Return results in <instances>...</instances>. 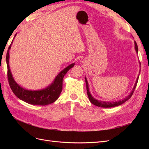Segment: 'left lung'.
Wrapping results in <instances>:
<instances>
[{
    "label": "left lung",
    "instance_id": "1",
    "mask_svg": "<svg viewBox=\"0 0 149 149\" xmlns=\"http://www.w3.org/2000/svg\"><path fill=\"white\" fill-rule=\"evenodd\" d=\"M134 45H135V50H136L137 54H138V47H137V45L136 41H134ZM139 64H140V67H141V63H140V62H139ZM140 73H141V71H139V75H138L137 78L136 79V83H135V84H134V87H133V88L132 89V91L130 93V94H129V95L126 96L125 98H124L123 100H119L118 101H112V102L98 101L97 100H96L95 98L93 97L92 96L91 94V93H90V92H89L88 82L86 78V76H85V81H86V84L87 94H88V96L89 97V100L90 102H91L93 104L95 105L96 106L101 107H104V108L105 107L106 108H107V107H116V106H118L123 104V103H124L125 101H127L129 100V99H130V97H131V96H132L134 90H135V89H136V86H137V82H138L139 76Z\"/></svg>",
    "mask_w": 149,
    "mask_h": 149
}]
</instances>
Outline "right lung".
I'll list each match as a JSON object with an SVG mask.
<instances>
[{"instance_id": "1", "label": "right lung", "mask_w": 149, "mask_h": 149, "mask_svg": "<svg viewBox=\"0 0 149 149\" xmlns=\"http://www.w3.org/2000/svg\"><path fill=\"white\" fill-rule=\"evenodd\" d=\"M15 34L14 38L15 37ZM13 38V39H14ZM13 40L8 48L6 62L7 65V76L8 83L13 93L20 100L32 105L45 106L56 101L59 97L62 91L63 79L70 69L73 68L74 63L70 65L58 74L53 81L45 88L39 90H29L21 87L13 79L9 66V51Z\"/></svg>"}]
</instances>
